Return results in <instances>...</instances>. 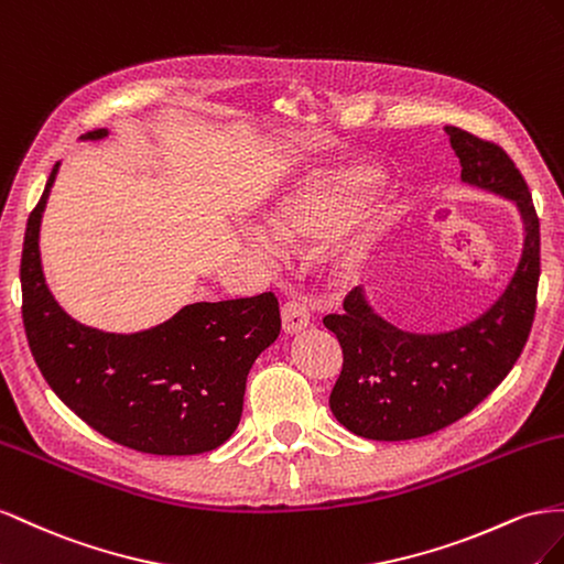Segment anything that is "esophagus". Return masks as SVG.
Returning <instances> with one entry per match:
<instances>
[{"label":"esophagus","mask_w":564,"mask_h":564,"mask_svg":"<svg viewBox=\"0 0 564 564\" xmlns=\"http://www.w3.org/2000/svg\"><path fill=\"white\" fill-rule=\"evenodd\" d=\"M281 321H283V330L288 335H295L310 326V312L304 304H300L295 300H288L281 307Z\"/></svg>","instance_id":"esophagus-1"}]
</instances>
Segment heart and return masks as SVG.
Returning <instances> with one entry per match:
<instances>
[{
    "instance_id": "b5f03b06",
    "label": "heart",
    "mask_w": 564,
    "mask_h": 564,
    "mask_svg": "<svg viewBox=\"0 0 564 564\" xmlns=\"http://www.w3.org/2000/svg\"><path fill=\"white\" fill-rule=\"evenodd\" d=\"M382 186V172L371 165L314 172L297 191L285 193L267 210V227L281 246L304 248L316 240L346 231L335 250L343 276H354L366 262L368 250L392 221L388 210L359 213ZM248 246L262 257H276L279 248L260 229L248 231Z\"/></svg>"
}]
</instances>
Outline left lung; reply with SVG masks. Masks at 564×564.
<instances>
[{"mask_svg":"<svg viewBox=\"0 0 564 564\" xmlns=\"http://www.w3.org/2000/svg\"><path fill=\"white\" fill-rule=\"evenodd\" d=\"M444 132L465 184L518 203L524 221L522 260L494 307L452 333L399 330L371 310L359 288L345 297L343 314L324 318L343 347L330 411L337 423L366 440H417L460 421L503 382L534 324L541 231L524 176L498 143L460 127L446 124Z\"/></svg>","mask_w":564,"mask_h":564,"instance_id":"left-lung-1","label":"left lung"}]
</instances>
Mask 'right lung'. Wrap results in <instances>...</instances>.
I'll return each instance as SVG.
<instances>
[{"label":"right lung","mask_w":564,"mask_h":564,"mask_svg":"<svg viewBox=\"0 0 564 564\" xmlns=\"http://www.w3.org/2000/svg\"><path fill=\"white\" fill-rule=\"evenodd\" d=\"M56 172L58 163L28 217L21 254L23 326L44 380L116 444L155 456L213 452L238 427L254 359L279 337L276 295L186 304L165 324L132 335L77 324L58 307L40 260V221Z\"/></svg>","instance_id":"1"}]
</instances>
